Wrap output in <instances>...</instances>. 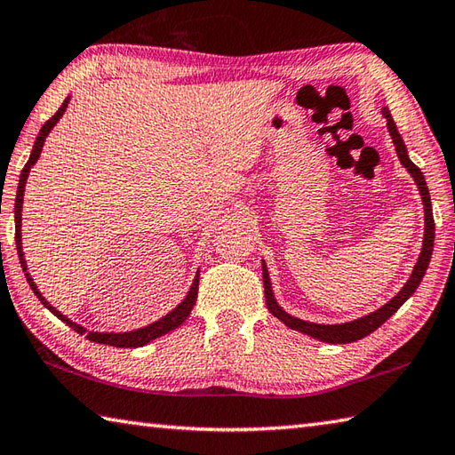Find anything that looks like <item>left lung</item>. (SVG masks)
Listing matches in <instances>:
<instances>
[{"mask_svg": "<svg viewBox=\"0 0 455 455\" xmlns=\"http://www.w3.org/2000/svg\"><path fill=\"white\" fill-rule=\"evenodd\" d=\"M384 117L387 121V131H390L392 135V141L395 145V153L400 156V163L403 167L408 169V172L411 177H414L416 185L419 188V195H422V201H424V212H426V230H424V246H422V252H419V259L416 262L414 270H411V276L406 284H403L402 291L394 296V299L384 304L382 308L368 314V316H362L358 320H352V322H344V324H314V322H307V320H300V318H294L291 314L284 312L283 308L278 307V302L275 300V294H272V286H270V278H268V270H267V264L262 262V280H264V299H267V307L272 312V316H276L280 322H284L288 328L292 330H299L302 334H308L312 338H316L320 342H328V344H350V342H356L360 338H364L368 334L374 332L379 326L384 324V322L392 316V314L398 310L403 302H406L411 294L416 292V288L422 283V278L427 270V264L429 259H432V252H434V236H435V225H434V212H432V199H429V191H427V185H426V179L422 175V171H419L414 163L410 161L408 151H406V145H403L402 137L398 133V129H395V123L392 119L390 111L382 109Z\"/></svg>", "mask_w": 455, "mask_h": 455, "instance_id": "obj_1", "label": "left lung"}]
</instances>
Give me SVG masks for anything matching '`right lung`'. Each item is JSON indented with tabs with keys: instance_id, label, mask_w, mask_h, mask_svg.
Returning a JSON list of instances; mask_svg holds the SVG:
<instances>
[{
	"instance_id": "1",
	"label": "right lung",
	"mask_w": 455,
	"mask_h": 455,
	"mask_svg": "<svg viewBox=\"0 0 455 455\" xmlns=\"http://www.w3.org/2000/svg\"><path fill=\"white\" fill-rule=\"evenodd\" d=\"M68 103H69V97L65 99L63 105L60 107V111H57L52 119H49L44 127H41L39 135L36 139V145H33V151L29 155V161L26 163V167H23L21 171V177H20V187H18V195H15V244H18V254H20V262H21V268L23 272H26V278L28 283L31 286V291L36 292L37 299L41 300V304L47 310H52L57 318L63 320L65 324H68L69 328L76 330L77 334L84 336L87 340L91 342H97V344H107V346H117V348H139V346H145L151 340H155V338H159L163 334L171 332V330L179 328L183 322L188 318V314H191L195 302H196V294H199V275L195 276L193 280V286L191 291H188L187 299L179 304V307L175 310H171L167 316H163L161 320L153 322V324H148L145 328H139V330H133V332H123V334H113V332H87V330L84 326L76 324V322H71L68 316H63V314L60 310H55L52 304H49L44 296H41V292L37 291V286L33 284V278L28 275V267H26V259H23V251H21V206H23V191H26V180L29 177V171L33 164L37 163L39 155H41V148H44V143H45V137L49 135V131H52L57 121L61 119V115L65 113V109H68Z\"/></svg>"
}]
</instances>
